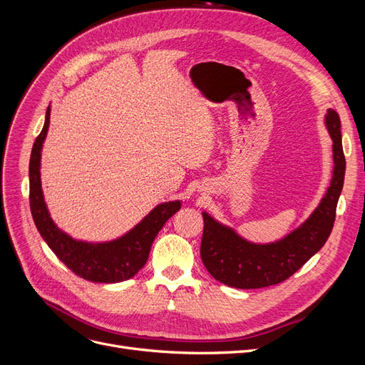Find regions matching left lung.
<instances>
[{
	"mask_svg": "<svg viewBox=\"0 0 365 365\" xmlns=\"http://www.w3.org/2000/svg\"><path fill=\"white\" fill-rule=\"evenodd\" d=\"M324 125L332 139V180L317 208L294 231L272 243H254L202 211L200 258L212 278L243 290L274 285L290 278L323 247L332 231L346 173L341 122L335 110L326 111Z\"/></svg>",
	"mask_w": 365,
	"mask_h": 365,
	"instance_id": "left-lung-1",
	"label": "left lung"
}]
</instances>
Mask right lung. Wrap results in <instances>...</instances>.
I'll return each mask as SVG.
<instances>
[{"label":"right lung","mask_w":365,"mask_h":365,"mask_svg":"<svg viewBox=\"0 0 365 365\" xmlns=\"http://www.w3.org/2000/svg\"><path fill=\"white\" fill-rule=\"evenodd\" d=\"M49 116L51 107L48 106L43 128L30 157V208L36 228L57 258L80 278L101 284L127 281L145 266L158 231L181 208V200L158 204L133 230L110 242L77 240L61 231L49 215L41 181V157Z\"/></svg>","instance_id":"right-lung-1"}]
</instances>
